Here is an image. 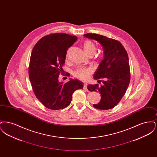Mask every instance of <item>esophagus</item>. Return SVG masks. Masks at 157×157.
Returning a JSON list of instances; mask_svg holds the SVG:
<instances>
[{
  "mask_svg": "<svg viewBox=\"0 0 157 157\" xmlns=\"http://www.w3.org/2000/svg\"><path fill=\"white\" fill-rule=\"evenodd\" d=\"M83 90H88V88H87V84L86 83L83 84Z\"/></svg>",
  "mask_w": 157,
  "mask_h": 157,
  "instance_id": "34e87169",
  "label": "esophagus"
}]
</instances>
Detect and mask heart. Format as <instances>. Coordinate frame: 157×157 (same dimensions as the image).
Listing matches in <instances>:
<instances>
[{
    "mask_svg": "<svg viewBox=\"0 0 157 157\" xmlns=\"http://www.w3.org/2000/svg\"><path fill=\"white\" fill-rule=\"evenodd\" d=\"M83 48L88 55H93L97 51V47L94 44L93 42L90 40H86L83 43ZM92 73V70L90 68L86 67H79L74 72V76L76 78L82 80L86 81L88 79L90 75Z\"/></svg>",
    "mask_w": 157,
    "mask_h": 157,
    "instance_id": "heart-1",
    "label": "heart"
}]
</instances>
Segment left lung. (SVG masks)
<instances>
[{"label":"left lung","instance_id":"8db88e82","mask_svg":"<svg viewBox=\"0 0 157 157\" xmlns=\"http://www.w3.org/2000/svg\"><path fill=\"white\" fill-rule=\"evenodd\" d=\"M84 36L96 40L104 51V58L94 76L99 84L88 86L90 92H98L101 95L100 102L93 106L101 110L112 109L120 102L130 82L128 53L117 40L92 33H86ZM101 82L103 84L99 85Z\"/></svg>","mask_w":157,"mask_h":157}]
</instances>
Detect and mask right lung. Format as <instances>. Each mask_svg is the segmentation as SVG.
<instances>
[{
  "label": "right lung",
  "mask_w": 157,
  "mask_h": 157,
  "mask_svg": "<svg viewBox=\"0 0 157 157\" xmlns=\"http://www.w3.org/2000/svg\"><path fill=\"white\" fill-rule=\"evenodd\" d=\"M76 40V36L67 33H52L42 37L33 48L28 69L29 79L36 97L48 109L67 107L73 93L83 88V83L78 79L66 83L58 79L60 74H63L67 50Z\"/></svg>",
  "instance_id": "1"
}]
</instances>
